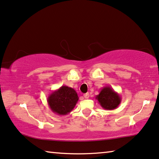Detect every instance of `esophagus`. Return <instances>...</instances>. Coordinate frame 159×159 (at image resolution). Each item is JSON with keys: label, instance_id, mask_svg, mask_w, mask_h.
Listing matches in <instances>:
<instances>
[{"label": "esophagus", "instance_id": "esophagus-1", "mask_svg": "<svg viewBox=\"0 0 159 159\" xmlns=\"http://www.w3.org/2000/svg\"><path fill=\"white\" fill-rule=\"evenodd\" d=\"M84 97L85 99H89V93H85V94H84Z\"/></svg>", "mask_w": 159, "mask_h": 159}]
</instances>
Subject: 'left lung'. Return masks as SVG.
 Returning <instances> with one entry per match:
<instances>
[{
  "label": "left lung",
  "mask_w": 159,
  "mask_h": 159,
  "mask_svg": "<svg viewBox=\"0 0 159 159\" xmlns=\"http://www.w3.org/2000/svg\"><path fill=\"white\" fill-rule=\"evenodd\" d=\"M99 104L103 109L113 110L117 108L121 103V97L111 86H105L102 89L99 94L96 97Z\"/></svg>",
  "instance_id": "left-lung-1"
}]
</instances>
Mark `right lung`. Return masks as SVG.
Instances as JSON below:
<instances>
[{
    "label": "right lung",
    "mask_w": 159,
    "mask_h": 159,
    "mask_svg": "<svg viewBox=\"0 0 159 159\" xmlns=\"http://www.w3.org/2000/svg\"><path fill=\"white\" fill-rule=\"evenodd\" d=\"M48 104L51 111L58 115H66L74 109L79 97L74 89L62 86L51 92L48 97Z\"/></svg>",
    "instance_id": "add662e5"
}]
</instances>
